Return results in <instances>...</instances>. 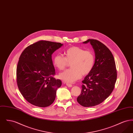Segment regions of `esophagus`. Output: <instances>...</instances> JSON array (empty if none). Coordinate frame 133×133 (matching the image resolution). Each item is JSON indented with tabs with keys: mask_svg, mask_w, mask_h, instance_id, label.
<instances>
[{
	"mask_svg": "<svg viewBox=\"0 0 133 133\" xmlns=\"http://www.w3.org/2000/svg\"><path fill=\"white\" fill-rule=\"evenodd\" d=\"M66 85H67L68 87H72L73 86L71 84H70V83H66Z\"/></svg>",
	"mask_w": 133,
	"mask_h": 133,
	"instance_id": "34e87169",
	"label": "esophagus"
}]
</instances>
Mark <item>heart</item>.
I'll list each match as a JSON object with an SVG mask.
<instances>
[{"instance_id":"1","label":"heart","mask_w":133,"mask_h":133,"mask_svg":"<svg viewBox=\"0 0 133 133\" xmlns=\"http://www.w3.org/2000/svg\"><path fill=\"white\" fill-rule=\"evenodd\" d=\"M65 57L60 54L55 55L53 60L54 66L59 70H63L70 63L71 69L66 70L59 75L60 79L66 83H73L82 76L86 75L93 69L95 56L90 51L73 46L64 52Z\"/></svg>"}]
</instances>
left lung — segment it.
<instances>
[{
  "label": "left lung",
  "instance_id": "1",
  "mask_svg": "<svg viewBox=\"0 0 133 133\" xmlns=\"http://www.w3.org/2000/svg\"><path fill=\"white\" fill-rule=\"evenodd\" d=\"M83 43L92 45L95 52V64L82 81L81 93L77 101L83 107H89L100 104L112 93L117 74L113 55L105 45L90 39Z\"/></svg>",
  "mask_w": 133,
  "mask_h": 133
}]
</instances>
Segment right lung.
I'll return each mask as SVG.
<instances>
[{
	"label": "right lung",
	"mask_w": 133,
	"mask_h": 133,
	"mask_svg": "<svg viewBox=\"0 0 133 133\" xmlns=\"http://www.w3.org/2000/svg\"><path fill=\"white\" fill-rule=\"evenodd\" d=\"M63 45L39 41L26 47L19 57L16 70L18 87L26 100L35 106L48 107L55 99L62 82L53 77L55 70L52 55Z\"/></svg>",
	"instance_id": "1"
}]
</instances>
